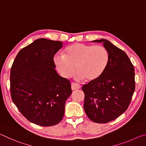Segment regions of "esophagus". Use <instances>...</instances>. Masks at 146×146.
I'll use <instances>...</instances> for the list:
<instances>
[{"instance_id":"obj_1","label":"esophagus","mask_w":146,"mask_h":146,"mask_svg":"<svg viewBox=\"0 0 146 146\" xmlns=\"http://www.w3.org/2000/svg\"><path fill=\"white\" fill-rule=\"evenodd\" d=\"M80 86L78 84H76V83L71 84V90H78V89H80Z\"/></svg>"}]
</instances>
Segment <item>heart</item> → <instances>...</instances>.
<instances>
[{
  "mask_svg": "<svg viewBox=\"0 0 146 146\" xmlns=\"http://www.w3.org/2000/svg\"><path fill=\"white\" fill-rule=\"evenodd\" d=\"M107 49L100 45L75 43L68 47L64 55H56L54 62L60 75L68 78L75 72L77 80H97L103 75L109 62Z\"/></svg>",
  "mask_w": 146,
  "mask_h": 146,
  "instance_id": "1",
  "label": "heart"
}]
</instances>
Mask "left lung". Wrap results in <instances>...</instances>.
Listing matches in <instances>:
<instances>
[{
    "label": "left lung",
    "instance_id": "obj_1",
    "mask_svg": "<svg viewBox=\"0 0 146 146\" xmlns=\"http://www.w3.org/2000/svg\"><path fill=\"white\" fill-rule=\"evenodd\" d=\"M93 42L103 43L110 59L103 75L82 86L84 109L93 122L107 123L118 118L129 106L135 89V70L126 53L110 41Z\"/></svg>",
    "mask_w": 146,
    "mask_h": 146
}]
</instances>
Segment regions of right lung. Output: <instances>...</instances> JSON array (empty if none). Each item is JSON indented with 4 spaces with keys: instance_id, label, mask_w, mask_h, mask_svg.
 I'll return each instance as SVG.
<instances>
[{
    "instance_id": "add662e5",
    "label": "right lung",
    "mask_w": 146,
    "mask_h": 146,
    "mask_svg": "<svg viewBox=\"0 0 146 146\" xmlns=\"http://www.w3.org/2000/svg\"><path fill=\"white\" fill-rule=\"evenodd\" d=\"M62 42L38 38L19 51L10 71L12 100L29 122L52 126L60 122L70 82L55 71L53 57Z\"/></svg>"
}]
</instances>
